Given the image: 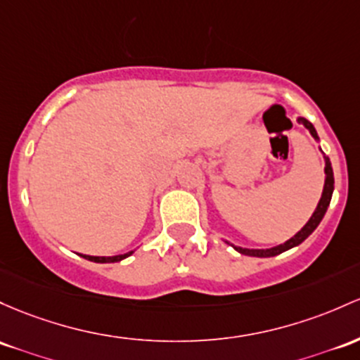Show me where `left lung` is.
I'll return each instance as SVG.
<instances>
[{
	"label": "left lung",
	"instance_id": "left-lung-1",
	"mask_svg": "<svg viewBox=\"0 0 360 360\" xmlns=\"http://www.w3.org/2000/svg\"><path fill=\"white\" fill-rule=\"evenodd\" d=\"M297 122L299 124H302L304 128L309 129L311 136L314 138L316 141H319V136L318 133H316L314 126L311 124L309 121L306 120V117H297ZM321 150V148H319ZM323 159H325V186H323V193H321V198L318 201V207H316V210L313 212V215H311V219L307 220L306 225L301 229V231L297 232V234L292 236L290 239H287L283 244H278V246H274V248H268V250H250V248H240V246H234L232 243H229V240H225L227 244H231L232 248H234L236 251L240 252V255H246V256H256V258H271V256H276V255H282V252L292 250V248L299 246V244L304 243L307 238H309L311 234L314 232V229L318 227L319 222L323 220V217H325V213L328 210V207H330V201H331V195H333V188H335V179H333V169H331V162L328 157L323 153Z\"/></svg>",
	"mask_w": 360,
	"mask_h": 360
}]
</instances>
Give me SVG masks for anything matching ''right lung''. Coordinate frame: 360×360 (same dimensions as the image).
Masks as SVG:
<instances>
[{"instance_id": "1", "label": "right lung", "mask_w": 360, "mask_h": 360, "mask_svg": "<svg viewBox=\"0 0 360 360\" xmlns=\"http://www.w3.org/2000/svg\"><path fill=\"white\" fill-rule=\"evenodd\" d=\"M135 250L129 251V252H124V255H116V256H90V255H80L82 258L89 259V262H94V263H117L121 262V259L128 258V256H131Z\"/></svg>"}]
</instances>
